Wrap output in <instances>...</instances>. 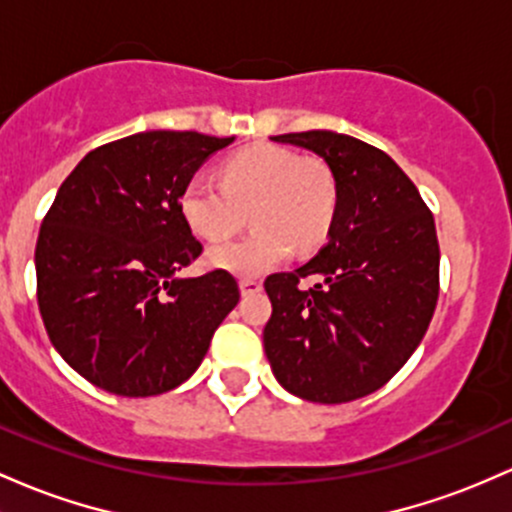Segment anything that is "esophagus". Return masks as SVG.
I'll return each instance as SVG.
<instances>
[{
	"label": "esophagus",
	"mask_w": 512,
	"mask_h": 512,
	"mask_svg": "<svg viewBox=\"0 0 512 512\" xmlns=\"http://www.w3.org/2000/svg\"><path fill=\"white\" fill-rule=\"evenodd\" d=\"M257 291H262L260 279H252V277L240 279V294L250 296V294H257Z\"/></svg>",
	"instance_id": "34e87169"
}]
</instances>
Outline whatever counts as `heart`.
Masks as SVG:
<instances>
[{
  "label": "heart",
  "instance_id": "obj_1",
  "mask_svg": "<svg viewBox=\"0 0 512 512\" xmlns=\"http://www.w3.org/2000/svg\"><path fill=\"white\" fill-rule=\"evenodd\" d=\"M338 204L328 167L303 160L279 145H252L221 165V182L196 174L179 196L187 226L199 238L221 240L252 216L250 235L216 243L206 262L216 269L252 277L282 265L294 252H311L323 243Z\"/></svg>",
  "mask_w": 512,
  "mask_h": 512
}]
</instances>
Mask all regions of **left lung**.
Returning <instances> with one entry per match:
<instances>
[{
	"label": "left lung",
	"instance_id": "1",
	"mask_svg": "<svg viewBox=\"0 0 512 512\" xmlns=\"http://www.w3.org/2000/svg\"><path fill=\"white\" fill-rule=\"evenodd\" d=\"M313 150L338 189L328 243L267 277L265 355L279 384L313 403H347L386 384L428 330L440 294L435 218L384 150L333 131L274 136ZM317 284L301 290V278Z\"/></svg>",
	"mask_w": 512,
	"mask_h": 512
}]
</instances>
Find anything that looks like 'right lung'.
<instances>
[{"label": "right lung", "instance_id": "right-lung-1", "mask_svg": "<svg viewBox=\"0 0 512 512\" xmlns=\"http://www.w3.org/2000/svg\"><path fill=\"white\" fill-rule=\"evenodd\" d=\"M233 138L145 131L92 150L60 184L36 243L38 308L60 357L116 396H157L199 369L240 299L226 269L177 277L201 255L184 184Z\"/></svg>", "mask_w": 512, "mask_h": 512}]
</instances>
